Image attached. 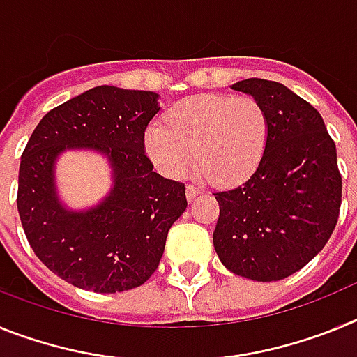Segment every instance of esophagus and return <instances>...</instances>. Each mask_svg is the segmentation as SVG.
Instances as JSON below:
<instances>
[{
    "label": "esophagus",
    "instance_id": "34e87169",
    "mask_svg": "<svg viewBox=\"0 0 357 357\" xmlns=\"http://www.w3.org/2000/svg\"><path fill=\"white\" fill-rule=\"evenodd\" d=\"M198 195H200V189H198L197 185H188V188H185V197H188L189 202L195 200Z\"/></svg>",
    "mask_w": 357,
    "mask_h": 357
}]
</instances>
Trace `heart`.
Returning a JSON list of instances; mask_svg holds the SVG:
<instances>
[{
	"label": "heart",
	"mask_w": 357,
	"mask_h": 357,
	"mask_svg": "<svg viewBox=\"0 0 357 357\" xmlns=\"http://www.w3.org/2000/svg\"><path fill=\"white\" fill-rule=\"evenodd\" d=\"M266 143L264 107L252 96L232 94L185 98L169 107L166 127L151 125L144 134V150L162 175L181 178L197 160L216 184H236L252 175Z\"/></svg>",
	"instance_id": "1"
}]
</instances>
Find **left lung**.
I'll return each instance as SVG.
<instances>
[{
	"label": "left lung",
	"mask_w": 357,
	"mask_h": 357,
	"mask_svg": "<svg viewBox=\"0 0 357 357\" xmlns=\"http://www.w3.org/2000/svg\"><path fill=\"white\" fill-rule=\"evenodd\" d=\"M268 116V143L247 182L214 193V250L227 270L261 282L289 277L326 247L342 206L336 144L320 112L286 85L247 78L232 85Z\"/></svg>",
	"instance_id": "left-lung-1"
}]
</instances>
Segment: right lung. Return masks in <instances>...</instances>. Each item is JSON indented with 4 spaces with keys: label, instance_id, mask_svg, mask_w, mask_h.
I'll use <instances>...</instances> for the list:
<instances>
[{
    "label": "right lung",
    "instance_id": "obj_1",
    "mask_svg": "<svg viewBox=\"0 0 357 357\" xmlns=\"http://www.w3.org/2000/svg\"><path fill=\"white\" fill-rule=\"evenodd\" d=\"M159 94L98 85L55 107L21 155L17 211L36 255L69 284L118 293L144 284L159 266L168 230L188 207L185 185L153 172L144 130ZM73 147L100 151L115 185L87 211L56 197L54 162Z\"/></svg>",
    "mask_w": 357,
    "mask_h": 357
}]
</instances>
